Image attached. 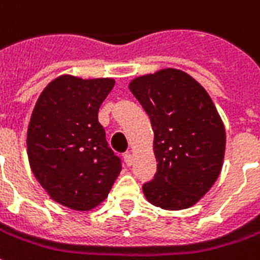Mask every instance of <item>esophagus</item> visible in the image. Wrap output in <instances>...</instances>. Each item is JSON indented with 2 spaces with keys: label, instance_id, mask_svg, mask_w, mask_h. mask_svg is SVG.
<instances>
[{
  "label": "esophagus",
  "instance_id": "esophagus-1",
  "mask_svg": "<svg viewBox=\"0 0 260 260\" xmlns=\"http://www.w3.org/2000/svg\"><path fill=\"white\" fill-rule=\"evenodd\" d=\"M124 160L125 163H126V166H132V163H134V157H132V155H131L129 152H126L124 155Z\"/></svg>",
  "mask_w": 260,
  "mask_h": 260
}]
</instances>
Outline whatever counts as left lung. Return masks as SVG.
I'll return each mask as SVG.
<instances>
[{
    "label": "left lung",
    "mask_w": 260,
    "mask_h": 260,
    "mask_svg": "<svg viewBox=\"0 0 260 260\" xmlns=\"http://www.w3.org/2000/svg\"><path fill=\"white\" fill-rule=\"evenodd\" d=\"M129 90L150 118L157 169L142 186L149 203L165 210L193 206L218 179L225 129L207 91L181 70L138 77Z\"/></svg>",
    "instance_id": "obj_1"
}]
</instances>
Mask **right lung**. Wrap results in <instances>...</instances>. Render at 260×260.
<instances>
[{"label":"right lung","instance_id":"1","mask_svg":"<svg viewBox=\"0 0 260 260\" xmlns=\"http://www.w3.org/2000/svg\"><path fill=\"white\" fill-rule=\"evenodd\" d=\"M112 79L60 76L36 103L28 128V157L36 180L57 203L87 211L104 201L122 169L99 122Z\"/></svg>","mask_w":260,"mask_h":260}]
</instances>
